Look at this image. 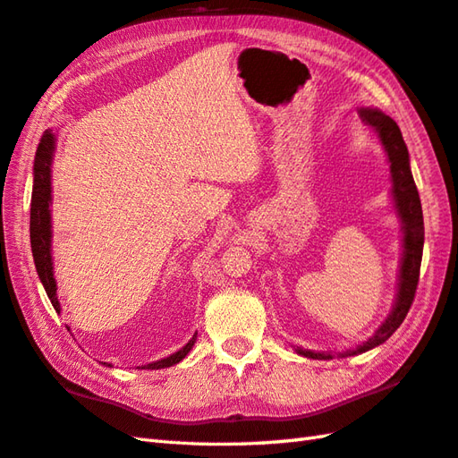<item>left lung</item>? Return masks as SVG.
<instances>
[{
  "mask_svg": "<svg viewBox=\"0 0 458 458\" xmlns=\"http://www.w3.org/2000/svg\"><path fill=\"white\" fill-rule=\"evenodd\" d=\"M360 118L369 124L377 132L381 146H384L389 174H391V198H394V208L397 219L401 223V263H399V278H397V294L394 308L387 318L381 322L379 328L373 332L366 342L358 344L356 348L346 352H316L306 350L302 346H294V352L310 360H332V358H348L358 356L368 350H373L384 344L391 334H394L401 322L405 320L409 308L413 304L417 283H419V268H421L423 257V242H425V227H423V209L421 199L411 174V164H409V152L401 136V130L384 112L377 108H360Z\"/></svg>",
  "mask_w": 458,
  "mask_h": 458,
  "instance_id": "left-lung-1",
  "label": "left lung"
}]
</instances>
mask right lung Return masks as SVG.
Returning a JSON list of instances; mask_svg holds the SVG:
<instances>
[{"mask_svg": "<svg viewBox=\"0 0 458 458\" xmlns=\"http://www.w3.org/2000/svg\"><path fill=\"white\" fill-rule=\"evenodd\" d=\"M55 148H57V136H55L53 130H45L41 136V142H39V146H37V154H35V162H33V193H31L30 231H31V250H33L37 275H39V281L43 283V288H45L47 296H49L53 308L61 314V304L57 298V281H55V270H53V250H51V241H53L51 165H53ZM195 340H198V334H193V338L185 344L183 348L172 353V356L152 361V363H148V366H142L138 369H162V368L175 366V363H180L185 356H188L190 350L193 348Z\"/></svg>", "mask_w": 458, "mask_h": 458, "instance_id": "1", "label": "right lung"}]
</instances>
